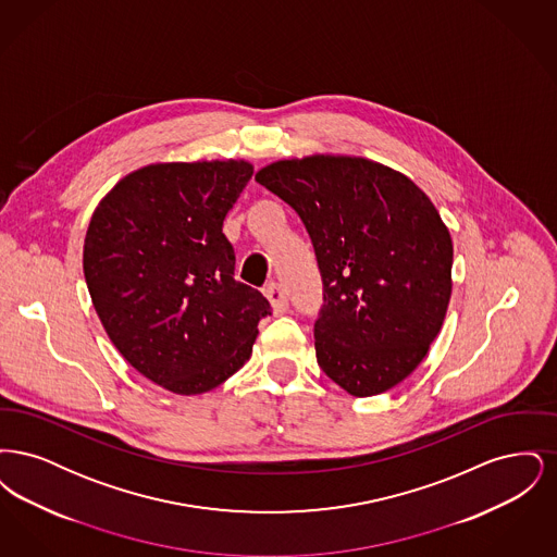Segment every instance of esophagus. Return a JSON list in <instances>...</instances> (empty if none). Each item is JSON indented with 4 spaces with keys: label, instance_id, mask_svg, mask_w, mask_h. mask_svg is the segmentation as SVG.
I'll return each mask as SVG.
<instances>
[{
    "label": "esophagus",
    "instance_id": "esophagus-1",
    "mask_svg": "<svg viewBox=\"0 0 557 557\" xmlns=\"http://www.w3.org/2000/svg\"><path fill=\"white\" fill-rule=\"evenodd\" d=\"M263 292H265V296L269 298V302H271L275 313H284L288 309V296H286V292H284L280 284L271 282V284H267Z\"/></svg>",
    "mask_w": 557,
    "mask_h": 557
}]
</instances>
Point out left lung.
I'll return each instance as SVG.
<instances>
[{"mask_svg":"<svg viewBox=\"0 0 557 557\" xmlns=\"http://www.w3.org/2000/svg\"><path fill=\"white\" fill-rule=\"evenodd\" d=\"M255 180L313 242L319 368L352 397L391 391L424 361L447 315L453 242L441 214L407 175L361 157L277 160Z\"/></svg>","mask_w":557,"mask_h":557,"instance_id":"8db88e82","label":"left lung"}]
</instances>
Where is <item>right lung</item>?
Wrapping results in <instances>:
<instances>
[{
    "mask_svg": "<svg viewBox=\"0 0 557 557\" xmlns=\"http://www.w3.org/2000/svg\"><path fill=\"white\" fill-rule=\"evenodd\" d=\"M248 160L154 162L125 175L91 214L83 273L108 338L175 395H202L250 359L265 296L234 280L223 219Z\"/></svg>",
    "mask_w": 557,
    "mask_h": 557,
    "instance_id": "obj_1",
    "label": "right lung"
}]
</instances>
